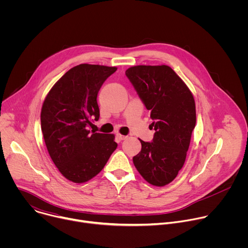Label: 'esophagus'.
<instances>
[{"mask_svg":"<svg viewBox=\"0 0 248 248\" xmlns=\"http://www.w3.org/2000/svg\"><path fill=\"white\" fill-rule=\"evenodd\" d=\"M117 137H118V139L119 140H124L125 138H126V136H124V135H122V134H117Z\"/></svg>","mask_w":248,"mask_h":248,"instance_id":"34e87169","label":"esophagus"}]
</instances>
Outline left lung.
Segmentation results:
<instances>
[{"instance_id":"obj_1","label":"left lung","mask_w":248,"mask_h":248,"mask_svg":"<svg viewBox=\"0 0 248 248\" xmlns=\"http://www.w3.org/2000/svg\"><path fill=\"white\" fill-rule=\"evenodd\" d=\"M140 99L150 111L155 129L152 142L139 139L141 151L133 164L152 186L171 183L184 167L196 124L193 95L171 67L134 65L125 70Z\"/></svg>"}]
</instances>
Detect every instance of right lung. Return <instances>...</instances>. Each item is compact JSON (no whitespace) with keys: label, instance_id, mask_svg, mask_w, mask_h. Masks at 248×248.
Returning a JSON list of instances; mask_svg holds the SVG:
<instances>
[{"label":"right lung","instance_id":"add662e5","mask_svg":"<svg viewBox=\"0 0 248 248\" xmlns=\"http://www.w3.org/2000/svg\"><path fill=\"white\" fill-rule=\"evenodd\" d=\"M116 66L81 63L51 88L41 109V129L49 155L68 181L82 184L97 175L118 144L114 134L90 133L99 120L97 95Z\"/></svg>","mask_w":248,"mask_h":248}]
</instances>
